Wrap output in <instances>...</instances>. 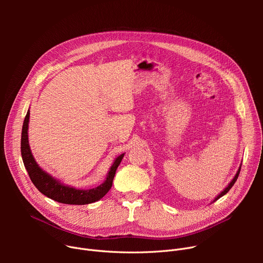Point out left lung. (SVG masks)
Wrapping results in <instances>:
<instances>
[{
	"mask_svg": "<svg viewBox=\"0 0 263 263\" xmlns=\"http://www.w3.org/2000/svg\"><path fill=\"white\" fill-rule=\"evenodd\" d=\"M242 165V164H241ZM241 165H240V167H239V170H238V172H237V174L236 175H234V177H233V179H232V180L230 181V183L222 191V192H220L219 193V194L213 199V201H211V202H214V201H216L218 198H220V197H222V196H224L225 194H226V193H228V191L232 187V185L234 184V182H236L237 181V179H238V177H239V174H240V171H241Z\"/></svg>",
	"mask_w": 263,
	"mask_h": 263,
	"instance_id": "1",
	"label": "left lung"
}]
</instances>
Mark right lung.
Wrapping results in <instances>:
<instances>
[{
	"label": "right lung",
	"mask_w": 263,
	"mask_h": 263,
	"mask_svg": "<svg viewBox=\"0 0 263 263\" xmlns=\"http://www.w3.org/2000/svg\"><path fill=\"white\" fill-rule=\"evenodd\" d=\"M29 122H30V109L27 110L24 118L22 133H21V156L24 163L25 170L27 171L32 182L47 197L62 203L67 204H87L100 200L112 187L113 179L117 167L124 156V154L118 156L110 166L103 183L93 189L82 190L74 186L64 184L59 179L52 177L46 171L41 168L33 154L29 144Z\"/></svg>",
	"instance_id": "obj_1"
}]
</instances>
